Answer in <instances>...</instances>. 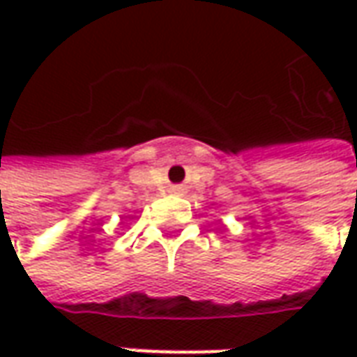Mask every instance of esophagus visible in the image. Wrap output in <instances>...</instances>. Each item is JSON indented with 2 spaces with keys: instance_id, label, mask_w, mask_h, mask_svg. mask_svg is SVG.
<instances>
[{
  "instance_id": "34e87169",
  "label": "esophagus",
  "mask_w": 357,
  "mask_h": 357,
  "mask_svg": "<svg viewBox=\"0 0 357 357\" xmlns=\"http://www.w3.org/2000/svg\"><path fill=\"white\" fill-rule=\"evenodd\" d=\"M179 191V187H172V193H178Z\"/></svg>"
}]
</instances>
